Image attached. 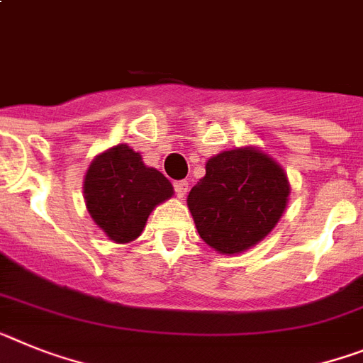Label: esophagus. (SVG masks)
<instances>
[{
    "instance_id": "34e87169",
    "label": "esophagus",
    "mask_w": 363,
    "mask_h": 363,
    "mask_svg": "<svg viewBox=\"0 0 363 363\" xmlns=\"http://www.w3.org/2000/svg\"><path fill=\"white\" fill-rule=\"evenodd\" d=\"M174 191H176V196L178 198H184L189 191V184L185 179H179V182H174Z\"/></svg>"
}]
</instances>
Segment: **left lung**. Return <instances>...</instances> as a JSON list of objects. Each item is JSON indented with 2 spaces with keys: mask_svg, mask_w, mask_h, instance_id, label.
Returning a JSON list of instances; mask_svg holds the SVG:
<instances>
[{
  "mask_svg": "<svg viewBox=\"0 0 363 363\" xmlns=\"http://www.w3.org/2000/svg\"><path fill=\"white\" fill-rule=\"evenodd\" d=\"M290 194L284 170L255 148L220 152L207 161L187 203L203 242L240 253L270 233Z\"/></svg>",
  "mask_w": 363,
  "mask_h": 363,
  "instance_id": "8db88e82",
  "label": "left lung"
}]
</instances>
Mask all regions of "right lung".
I'll return each mask as SVG.
<instances>
[{"label":"right lung","mask_w":363,"mask_h":363,"mask_svg":"<svg viewBox=\"0 0 363 363\" xmlns=\"http://www.w3.org/2000/svg\"><path fill=\"white\" fill-rule=\"evenodd\" d=\"M84 196L93 222L113 242L125 244L141 235L152 209L172 196V185L138 152L117 145L93 160Z\"/></svg>","instance_id":"right-lung-1"}]
</instances>
